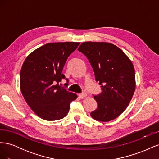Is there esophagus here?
Listing matches in <instances>:
<instances>
[{"label": "esophagus", "mask_w": 159, "mask_h": 159, "mask_svg": "<svg viewBox=\"0 0 159 159\" xmlns=\"http://www.w3.org/2000/svg\"><path fill=\"white\" fill-rule=\"evenodd\" d=\"M79 96H80V97L81 98H85V97H87L88 94L86 93H85V92H84V93H80V94H79Z\"/></svg>", "instance_id": "1"}]
</instances>
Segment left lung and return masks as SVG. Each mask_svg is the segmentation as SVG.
Wrapping results in <instances>:
<instances>
[{"label":"left lung","mask_w":159,"mask_h":159,"mask_svg":"<svg viewBox=\"0 0 159 159\" xmlns=\"http://www.w3.org/2000/svg\"><path fill=\"white\" fill-rule=\"evenodd\" d=\"M78 50L86 56L92 66L95 80L102 92L94 96L98 108L90 113L99 121L118 117L126 109L135 90V73L127 56L113 44L85 42Z\"/></svg>","instance_id":"1"}]
</instances>
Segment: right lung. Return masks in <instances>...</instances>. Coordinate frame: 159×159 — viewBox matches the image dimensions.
Returning a JSON list of instances; mask_svg holds the SVG:
<instances>
[{
    "label": "right lung",
    "mask_w": 159,
    "mask_h": 159,
    "mask_svg": "<svg viewBox=\"0 0 159 159\" xmlns=\"http://www.w3.org/2000/svg\"><path fill=\"white\" fill-rule=\"evenodd\" d=\"M80 42L48 43L27 56L20 70V86L26 102L38 117L56 121L68 114L75 93L61 87L59 83L69 56Z\"/></svg>",
    "instance_id": "1"
}]
</instances>
